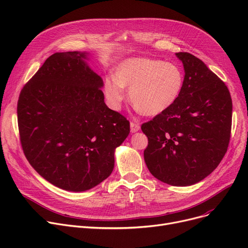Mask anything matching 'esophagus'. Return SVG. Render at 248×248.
Returning <instances> with one entry per match:
<instances>
[{
	"mask_svg": "<svg viewBox=\"0 0 248 248\" xmlns=\"http://www.w3.org/2000/svg\"><path fill=\"white\" fill-rule=\"evenodd\" d=\"M140 129V124L138 123H135V122H132L131 123V132L132 133H136L138 132Z\"/></svg>",
	"mask_w": 248,
	"mask_h": 248,
	"instance_id": "34e87169",
	"label": "esophagus"
}]
</instances>
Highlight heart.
<instances>
[{
    "label": "heart",
    "mask_w": 248,
    "mask_h": 248,
    "mask_svg": "<svg viewBox=\"0 0 248 248\" xmlns=\"http://www.w3.org/2000/svg\"><path fill=\"white\" fill-rule=\"evenodd\" d=\"M184 85V73L175 62L154 58H129L114 71V78L104 79V94L109 106L119 109L125 98L124 89L142 115H157L170 108Z\"/></svg>",
    "instance_id": "obj_1"
}]
</instances>
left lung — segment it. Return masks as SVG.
Instances as JSON below:
<instances>
[{"instance_id":"obj_1","label":"left lung","mask_w":248,"mask_h":248,"mask_svg":"<svg viewBox=\"0 0 248 248\" xmlns=\"http://www.w3.org/2000/svg\"><path fill=\"white\" fill-rule=\"evenodd\" d=\"M184 65L182 93L173 106L141 124L151 174L172 186H190L210 175L229 145L232 100L225 83L199 58L178 52Z\"/></svg>"}]
</instances>
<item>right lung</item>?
<instances>
[{"label": "right lung", "instance_id": "add662e5", "mask_svg": "<svg viewBox=\"0 0 248 248\" xmlns=\"http://www.w3.org/2000/svg\"><path fill=\"white\" fill-rule=\"evenodd\" d=\"M85 59L78 51L48 57L22 88L17 107L30 165L49 183L73 192L111 174L114 149L129 134V122L104 103L103 81Z\"/></svg>", "mask_w": 248, "mask_h": 248}]
</instances>
